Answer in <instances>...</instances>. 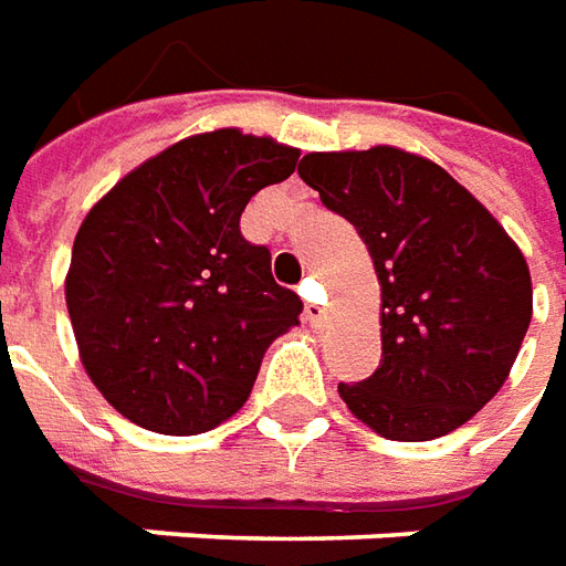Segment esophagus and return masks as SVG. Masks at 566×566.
I'll return each mask as SVG.
<instances>
[{"label": "esophagus", "instance_id": "34e87169", "mask_svg": "<svg viewBox=\"0 0 566 566\" xmlns=\"http://www.w3.org/2000/svg\"><path fill=\"white\" fill-rule=\"evenodd\" d=\"M316 290H319V286H316V280H304L302 283V295H304V319H307V323H311V326H316V323H323V316H326V307H323V304L316 302Z\"/></svg>", "mask_w": 566, "mask_h": 566}]
</instances>
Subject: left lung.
<instances>
[{
	"label": "left lung",
	"instance_id": "8db88e82",
	"mask_svg": "<svg viewBox=\"0 0 566 566\" xmlns=\"http://www.w3.org/2000/svg\"><path fill=\"white\" fill-rule=\"evenodd\" d=\"M298 176L359 231L380 283V366L340 399L392 442L463 427L509 378L533 314L503 226L439 164L392 146L311 151Z\"/></svg>",
	"mask_w": 566,
	"mask_h": 566
}]
</instances>
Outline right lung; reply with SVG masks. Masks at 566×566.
<instances>
[{
	"label": "right lung",
	"instance_id": "1",
	"mask_svg": "<svg viewBox=\"0 0 566 566\" xmlns=\"http://www.w3.org/2000/svg\"><path fill=\"white\" fill-rule=\"evenodd\" d=\"M298 148L222 127L124 176L72 243L66 307L87 378L136 427L198 436L250 399L264 350L302 298L240 234L255 191L290 179Z\"/></svg>",
	"mask_w": 566,
	"mask_h": 566
}]
</instances>
